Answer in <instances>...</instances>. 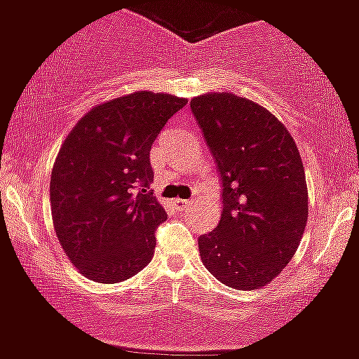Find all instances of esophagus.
Wrapping results in <instances>:
<instances>
[{"label":"esophagus","mask_w":359,"mask_h":359,"mask_svg":"<svg viewBox=\"0 0 359 359\" xmlns=\"http://www.w3.org/2000/svg\"><path fill=\"white\" fill-rule=\"evenodd\" d=\"M189 203H191L189 200H182V198H175V200H173V205H175L179 210L187 209V207H189Z\"/></svg>","instance_id":"1"}]
</instances>
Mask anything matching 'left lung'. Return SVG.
<instances>
[{"label":"left lung","instance_id":"1","mask_svg":"<svg viewBox=\"0 0 359 359\" xmlns=\"http://www.w3.org/2000/svg\"><path fill=\"white\" fill-rule=\"evenodd\" d=\"M221 179L223 212L198 237L203 266L226 287L255 290L296 253L308 217L299 150L266 108L233 93L191 100Z\"/></svg>","mask_w":359,"mask_h":359}]
</instances>
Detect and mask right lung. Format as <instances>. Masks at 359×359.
I'll return each mask as SVG.
<instances>
[{
  "mask_svg": "<svg viewBox=\"0 0 359 359\" xmlns=\"http://www.w3.org/2000/svg\"><path fill=\"white\" fill-rule=\"evenodd\" d=\"M187 104L168 93L134 92L86 113L70 130L51 173L56 236L90 280L116 283L152 260L166 221L150 184V149Z\"/></svg>",
  "mask_w": 359,
  "mask_h": 359,
  "instance_id": "1",
  "label": "right lung"
}]
</instances>
